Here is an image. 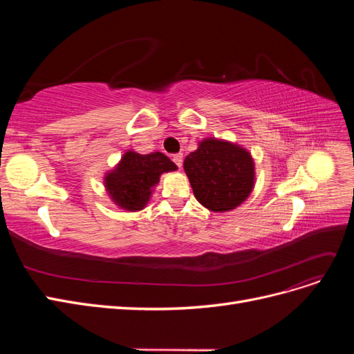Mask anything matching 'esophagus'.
Returning <instances> with one entry per match:
<instances>
[{"instance_id":"1","label":"esophagus","mask_w":354,"mask_h":354,"mask_svg":"<svg viewBox=\"0 0 354 354\" xmlns=\"http://www.w3.org/2000/svg\"><path fill=\"white\" fill-rule=\"evenodd\" d=\"M173 160H174V164H176L178 168H181V165H183V155H181V153L173 155Z\"/></svg>"}]
</instances>
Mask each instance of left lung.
<instances>
[{"instance_id":"1","label":"left lung","mask_w":354,"mask_h":354,"mask_svg":"<svg viewBox=\"0 0 354 354\" xmlns=\"http://www.w3.org/2000/svg\"><path fill=\"white\" fill-rule=\"evenodd\" d=\"M185 171L203 207L223 212L239 207L254 187V160L238 145L205 138L185 159Z\"/></svg>"}]
</instances>
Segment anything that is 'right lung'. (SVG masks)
Instances as JSON below:
<instances>
[{"label":"right lung","instance_id":"right-lung-1","mask_svg":"<svg viewBox=\"0 0 354 354\" xmlns=\"http://www.w3.org/2000/svg\"><path fill=\"white\" fill-rule=\"evenodd\" d=\"M177 169L176 164L160 152L147 155L127 152L118 167L106 174L104 186L113 202L128 211L145 208L159 176Z\"/></svg>","mask_w":354,"mask_h":354}]
</instances>
